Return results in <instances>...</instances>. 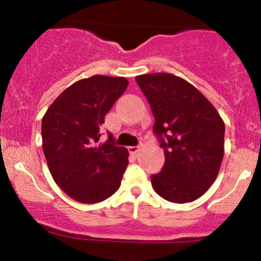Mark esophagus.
I'll use <instances>...</instances> for the list:
<instances>
[{
  "instance_id": "obj_1",
  "label": "esophagus",
  "mask_w": 261,
  "mask_h": 261,
  "mask_svg": "<svg viewBox=\"0 0 261 261\" xmlns=\"http://www.w3.org/2000/svg\"><path fill=\"white\" fill-rule=\"evenodd\" d=\"M128 151H129L130 154H137V152L139 151V146H128Z\"/></svg>"
}]
</instances>
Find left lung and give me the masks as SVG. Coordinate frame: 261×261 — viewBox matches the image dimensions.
<instances>
[{
	"instance_id": "obj_1",
	"label": "left lung",
	"mask_w": 261,
	"mask_h": 261,
	"mask_svg": "<svg viewBox=\"0 0 261 261\" xmlns=\"http://www.w3.org/2000/svg\"><path fill=\"white\" fill-rule=\"evenodd\" d=\"M155 117L154 132L165 152L154 191L171 203H191L215 182L223 159L225 123L194 85L171 73L137 75Z\"/></svg>"
}]
</instances>
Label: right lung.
Instances as JSON below:
<instances>
[{"label": "right lung", "mask_w": 261, "mask_h": 261, "mask_svg": "<svg viewBox=\"0 0 261 261\" xmlns=\"http://www.w3.org/2000/svg\"><path fill=\"white\" fill-rule=\"evenodd\" d=\"M123 76L93 75L73 83L42 117V150L56 185L83 204L111 197L121 186L129 152L113 144L110 134L100 143L106 113L124 93Z\"/></svg>", "instance_id": "obj_1"}]
</instances>
